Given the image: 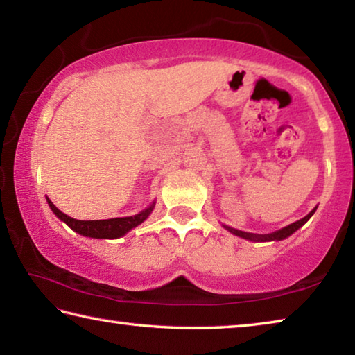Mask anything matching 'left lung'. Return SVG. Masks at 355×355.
I'll return each instance as SVG.
<instances>
[{
	"label": "left lung",
	"instance_id": "obj_1",
	"mask_svg": "<svg viewBox=\"0 0 355 355\" xmlns=\"http://www.w3.org/2000/svg\"><path fill=\"white\" fill-rule=\"evenodd\" d=\"M316 211V208L311 209V211L305 216V218L299 219L296 222H293V224L286 225L284 228H280V230L274 232V233H268V235H257V233H249V232H241V230H236V228H232V227H227L224 225L228 232L233 233V235H236L239 238H244V239H249V241H255V243H263V241H280V239H285L290 235H293L294 232L297 230V228L302 227L305 222H307L311 216H313V213Z\"/></svg>",
	"mask_w": 355,
	"mask_h": 355
}]
</instances>
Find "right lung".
I'll return each instance as SVG.
<instances>
[{
	"label": "right lung",
	"mask_w": 355,
	"mask_h": 355,
	"mask_svg": "<svg viewBox=\"0 0 355 355\" xmlns=\"http://www.w3.org/2000/svg\"><path fill=\"white\" fill-rule=\"evenodd\" d=\"M48 205H50L51 211L55 213L59 219L64 220L71 230L80 233L83 236L89 238H103V239H114L123 236L125 233H128L131 228L137 227L146 220L150 213L153 211L155 203H152L148 208L144 209L139 214L130 216V218H116V219H105V220H78L70 218V216L64 214L61 209L55 207L50 199H46Z\"/></svg>",
	"instance_id": "1"
}]
</instances>
